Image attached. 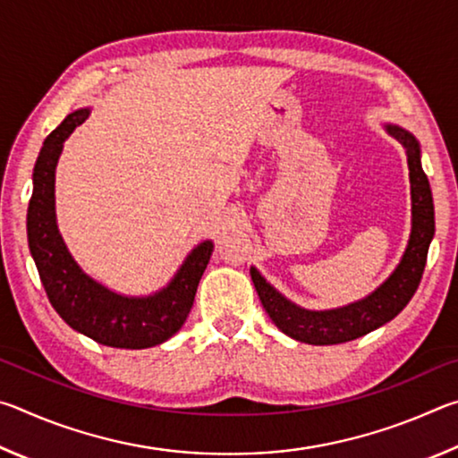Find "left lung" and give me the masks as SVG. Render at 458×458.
I'll list each match as a JSON object with an SVG mask.
<instances>
[{"label": "left lung", "instance_id": "1", "mask_svg": "<svg viewBox=\"0 0 458 458\" xmlns=\"http://www.w3.org/2000/svg\"><path fill=\"white\" fill-rule=\"evenodd\" d=\"M386 131L396 137L406 149L410 169V196H412V232L408 246L396 270L377 286L374 293L345 307L327 311H309L284 299L270 286L257 268L250 276L260 303L270 319L284 335L311 345H335L358 339L366 333L392 321L412 299L424 273L426 254L434 236V204L428 177L420 164V145L416 137L402 127L386 125Z\"/></svg>", "mask_w": 458, "mask_h": 458}]
</instances>
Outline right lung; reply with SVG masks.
Wrapping results in <instances>:
<instances>
[{
	"label": "right lung",
	"mask_w": 458,
	"mask_h": 458,
	"mask_svg": "<svg viewBox=\"0 0 458 458\" xmlns=\"http://www.w3.org/2000/svg\"><path fill=\"white\" fill-rule=\"evenodd\" d=\"M89 108L68 114L46 137L34 165V191L28 206V244L52 307L74 331L97 344L121 350H145L182 329L191 311L198 283L210 262L214 244L204 240L188 254L175 276L149 297H125L97 283L76 265L62 240L54 206V175L62 145L89 119Z\"/></svg>",
	"instance_id": "add662e5"
}]
</instances>
